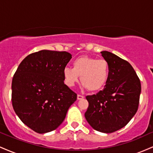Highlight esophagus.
Listing matches in <instances>:
<instances>
[{
  "label": "esophagus",
  "instance_id": "34e87169",
  "mask_svg": "<svg viewBox=\"0 0 153 153\" xmlns=\"http://www.w3.org/2000/svg\"><path fill=\"white\" fill-rule=\"evenodd\" d=\"M77 98H78V100H81V99H82L84 98V96H82V95H78V96H77Z\"/></svg>",
  "mask_w": 153,
  "mask_h": 153
}]
</instances>
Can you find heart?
Returning <instances> with one entry per match:
<instances>
[{"instance_id":"heart-1","label":"heart","mask_w":153,"mask_h":153,"mask_svg":"<svg viewBox=\"0 0 153 153\" xmlns=\"http://www.w3.org/2000/svg\"><path fill=\"white\" fill-rule=\"evenodd\" d=\"M73 68L65 67L62 71L68 86H74L79 76L82 87L90 91H99L106 85L109 75V66L106 59L82 56L73 61Z\"/></svg>"}]
</instances>
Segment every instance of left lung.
Returning a JSON list of instances; mask_svg holds the SVG:
<instances>
[{
    "label": "left lung",
    "instance_id": "left-lung-1",
    "mask_svg": "<svg viewBox=\"0 0 153 153\" xmlns=\"http://www.w3.org/2000/svg\"><path fill=\"white\" fill-rule=\"evenodd\" d=\"M108 62L109 75L104 88L87 96L85 117L96 130L111 133L128 124L138 109L141 83L134 68L116 54L102 51Z\"/></svg>",
    "mask_w": 153,
    "mask_h": 153
}]
</instances>
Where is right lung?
<instances>
[{
	"label": "right lung",
	"mask_w": 153,
	"mask_h": 153,
	"mask_svg": "<svg viewBox=\"0 0 153 153\" xmlns=\"http://www.w3.org/2000/svg\"><path fill=\"white\" fill-rule=\"evenodd\" d=\"M72 58L69 52L41 50L20 63L12 80L11 101L16 114L39 134L62 124L77 94L64 83L63 69Z\"/></svg>",
	"instance_id": "obj_1"
}]
</instances>
